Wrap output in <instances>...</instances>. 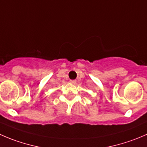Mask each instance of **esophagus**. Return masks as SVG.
Listing matches in <instances>:
<instances>
[{"label": "esophagus", "instance_id": "34e87169", "mask_svg": "<svg viewBox=\"0 0 147 147\" xmlns=\"http://www.w3.org/2000/svg\"><path fill=\"white\" fill-rule=\"evenodd\" d=\"M69 82H70V83H72V84L76 83V80H70Z\"/></svg>", "mask_w": 147, "mask_h": 147}]
</instances>
